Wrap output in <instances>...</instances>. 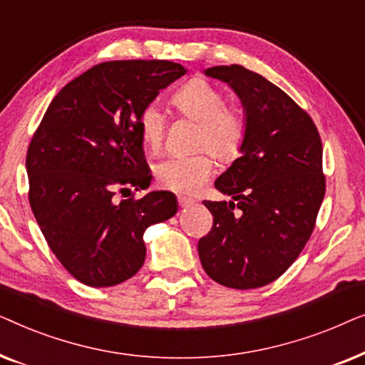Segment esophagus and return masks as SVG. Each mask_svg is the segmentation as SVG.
<instances>
[{
  "label": "esophagus",
  "instance_id": "34e87169",
  "mask_svg": "<svg viewBox=\"0 0 365 365\" xmlns=\"http://www.w3.org/2000/svg\"><path fill=\"white\" fill-rule=\"evenodd\" d=\"M178 202H179V206H181V207H187V206H192V204H194V199H191V197H184V196H179V197H178Z\"/></svg>",
  "mask_w": 365,
  "mask_h": 365
}]
</instances>
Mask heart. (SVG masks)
I'll return each mask as SVG.
<instances>
[{"label": "heart", "mask_w": 365, "mask_h": 365, "mask_svg": "<svg viewBox=\"0 0 365 365\" xmlns=\"http://www.w3.org/2000/svg\"><path fill=\"white\" fill-rule=\"evenodd\" d=\"M173 104L181 116L197 123L192 146L205 149L163 159L154 166V176L168 191L191 194L199 191L214 171L210 150L221 161H232L241 154L247 136V119L237 106H227L221 89L206 79L184 84L173 96ZM138 128L143 146L156 153L166 134V114L159 103L151 101L143 108Z\"/></svg>", "instance_id": "1"}]
</instances>
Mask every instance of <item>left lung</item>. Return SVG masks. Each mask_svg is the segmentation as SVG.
<instances>
[{"label": "left lung", "instance_id": "1", "mask_svg": "<svg viewBox=\"0 0 365 365\" xmlns=\"http://www.w3.org/2000/svg\"><path fill=\"white\" fill-rule=\"evenodd\" d=\"M241 99L247 136L241 158L214 186L232 201H204L212 229L197 252L212 281L256 289L291 267L316 226L326 194L322 143L311 116L281 88L239 64L214 66Z\"/></svg>", "mask_w": 365, "mask_h": 365}]
</instances>
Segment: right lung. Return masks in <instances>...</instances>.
Returning a JSON list of instances; mask_svg holds the SVG:
<instances>
[{
    "instance_id": "obj_1",
    "label": "right lung",
    "mask_w": 365,
    "mask_h": 365,
    "mask_svg": "<svg viewBox=\"0 0 365 365\" xmlns=\"http://www.w3.org/2000/svg\"><path fill=\"white\" fill-rule=\"evenodd\" d=\"M186 74L171 61H108L68 83L29 143V204L48 246L79 282L116 286L146 257L143 234L178 212L176 196L148 189L138 118L159 91Z\"/></svg>"
}]
</instances>
